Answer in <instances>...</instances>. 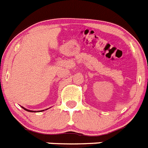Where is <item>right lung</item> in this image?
Here are the masks:
<instances>
[{"label": "right lung", "mask_w": 148, "mask_h": 148, "mask_svg": "<svg viewBox=\"0 0 148 148\" xmlns=\"http://www.w3.org/2000/svg\"><path fill=\"white\" fill-rule=\"evenodd\" d=\"M22 108H23V109H25V111H27V112H34V111H31V110H28V109H26V108H23V107L22 106ZM43 111L44 110H42V111H40V112H43Z\"/></svg>", "instance_id": "obj_1"}]
</instances>
